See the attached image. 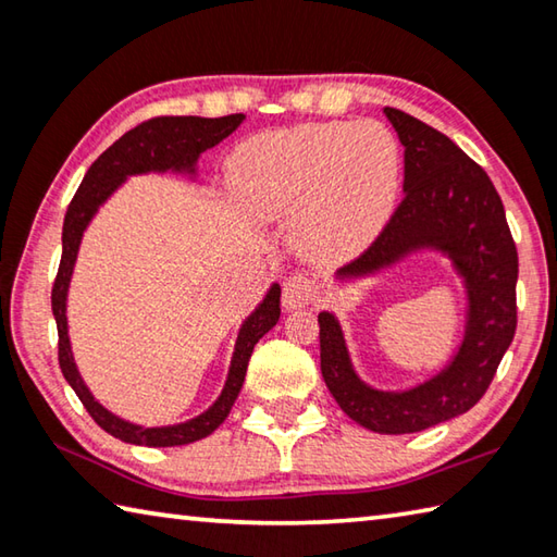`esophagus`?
Segmentation results:
<instances>
[{
    "label": "esophagus",
    "mask_w": 557,
    "mask_h": 557,
    "mask_svg": "<svg viewBox=\"0 0 557 557\" xmlns=\"http://www.w3.org/2000/svg\"><path fill=\"white\" fill-rule=\"evenodd\" d=\"M318 294L320 290L313 278L306 276V273H294V276L284 281V296H281V300H284L286 310H300L315 304Z\"/></svg>",
    "instance_id": "1"
}]
</instances>
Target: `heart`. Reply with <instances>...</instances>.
Segmentation results:
<instances>
[{
    "mask_svg": "<svg viewBox=\"0 0 557 557\" xmlns=\"http://www.w3.org/2000/svg\"><path fill=\"white\" fill-rule=\"evenodd\" d=\"M230 181L259 218H278L300 205L298 232L308 249L352 257L392 218L401 151L376 122H320L239 146Z\"/></svg>",
    "mask_w": 557,
    "mask_h": 557,
    "instance_id": "1",
    "label": "heart"
}]
</instances>
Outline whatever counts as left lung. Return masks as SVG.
<instances>
[{
    "label": "left lung",
    "mask_w": 557,
    "mask_h": 557,
    "mask_svg": "<svg viewBox=\"0 0 557 557\" xmlns=\"http://www.w3.org/2000/svg\"><path fill=\"white\" fill-rule=\"evenodd\" d=\"M404 144V200L376 239L339 269L364 276L418 247L450 253L470 296V320L460 352L431 382L404 394L374 392L359 382L337 320L318 315L320 369L339 408L374 433H418L460 416L486 394L516 333L519 251L504 202L490 175L443 132L386 107Z\"/></svg>",
    "instance_id": "obj_1"
}]
</instances>
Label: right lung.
Masks as SVG:
<instances>
[{
  "label": "right lung",
  "mask_w": 557,
  "mask_h": 557,
  "mask_svg": "<svg viewBox=\"0 0 557 557\" xmlns=\"http://www.w3.org/2000/svg\"><path fill=\"white\" fill-rule=\"evenodd\" d=\"M242 120L244 114L214 116V120H205V116H153V120H146L139 126H134L132 132H126L122 139H116L110 149L87 169L81 188H77L71 205H67L63 222V253L51 290V308L58 325V364H61L65 382L73 386V392L87 408V413L92 416V421L100 425L104 433L120 437L122 443L146 447H173L202 441V437H208L212 431H218L224 418L230 416L234 401H237L253 345L278 323L281 288L278 284L271 286L267 298H263V304L253 310L247 318V323L242 325L237 347H234L227 384H224L218 401H214L202 416L193 418L188 423L165 428H141L122 421V418H116L114 413L97 404L92 394L87 392V386L83 384V379L77 374L73 362L71 339H67L65 296L83 232L87 227V222L92 220L97 208L110 198L112 190L126 178V175L169 169L193 173V165L198 161V156L202 151H208L210 146L220 144L224 136H230L242 124Z\"/></svg>",
  "instance_id": "obj_1"
}]
</instances>
